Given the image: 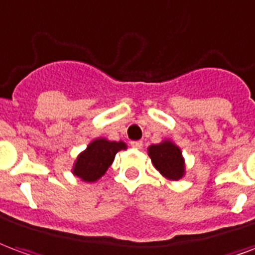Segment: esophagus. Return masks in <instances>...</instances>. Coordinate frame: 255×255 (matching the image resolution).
Instances as JSON below:
<instances>
[{
    "instance_id": "34e87169",
    "label": "esophagus",
    "mask_w": 255,
    "mask_h": 255,
    "mask_svg": "<svg viewBox=\"0 0 255 255\" xmlns=\"http://www.w3.org/2000/svg\"><path fill=\"white\" fill-rule=\"evenodd\" d=\"M130 145H131V148L140 149L141 146H142V142H141V141H131V142H130Z\"/></svg>"
}]
</instances>
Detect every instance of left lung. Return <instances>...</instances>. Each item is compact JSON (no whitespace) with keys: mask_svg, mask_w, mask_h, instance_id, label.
Segmentation results:
<instances>
[{"mask_svg":"<svg viewBox=\"0 0 255 255\" xmlns=\"http://www.w3.org/2000/svg\"><path fill=\"white\" fill-rule=\"evenodd\" d=\"M152 164L168 181H179L186 175V163L182 150L174 141L163 140L148 146Z\"/></svg>","mask_w":255,"mask_h":255,"instance_id":"left-lung-1","label":"left lung"}]
</instances>
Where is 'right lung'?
Wrapping results in <instances>:
<instances>
[{"mask_svg":"<svg viewBox=\"0 0 255 255\" xmlns=\"http://www.w3.org/2000/svg\"><path fill=\"white\" fill-rule=\"evenodd\" d=\"M126 148L128 145L124 141H110L105 137H98L76 157L72 174L88 183L99 181L113 164L115 155Z\"/></svg>","mask_w":255,"mask_h":255,"instance_id":"right-lung-1","label":"right lung"}]
</instances>
